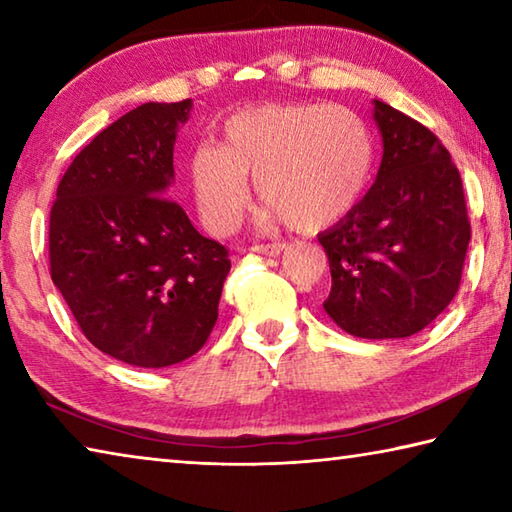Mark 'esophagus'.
Segmentation results:
<instances>
[{
    "label": "esophagus",
    "mask_w": 512,
    "mask_h": 512,
    "mask_svg": "<svg viewBox=\"0 0 512 512\" xmlns=\"http://www.w3.org/2000/svg\"><path fill=\"white\" fill-rule=\"evenodd\" d=\"M287 248L284 244H266V246H255L253 250L255 253H259V255H266V257H277L282 253V250Z\"/></svg>",
    "instance_id": "1"
}]
</instances>
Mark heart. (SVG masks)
Instances as JSON below:
<instances>
[{"mask_svg": "<svg viewBox=\"0 0 512 512\" xmlns=\"http://www.w3.org/2000/svg\"><path fill=\"white\" fill-rule=\"evenodd\" d=\"M372 162L375 144L357 110L341 103H266L225 121L219 146H198L189 158V185L214 235L237 228L250 198L248 178L266 201L259 221H289L311 232L357 205Z\"/></svg>", "mask_w": 512, "mask_h": 512, "instance_id": "heart-1", "label": "heart"}]
</instances>
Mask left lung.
Wrapping results in <instances>:
<instances>
[{
	"mask_svg": "<svg viewBox=\"0 0 512 512\" xmlns=\"http://www.w3.org/2000/svg\"><path fill=\"white\" fill-rule=\"evenodd\" d=\"M372 119L384 151L375 183L318 235L332 273L323 307L359 339H406L454 300L470 221L461 173L438 137L377 99Z\"/></svg>",
	"mask_w": 512,
	"mask_h": 512,
	"instance_id": "left-lung-1",
	"label": "left lung"
}]
</instances>
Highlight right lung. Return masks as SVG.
Instances as JSON below:
<instances>
[{
	"instance_id": "right-lung-1",
	"label": "right lung",
	"mask_w": 512,
	"mask_h": 512,
	"mask_svg": "<svg viewBox=\"0 0 512 512\" xmlns=\"http://www.w3.org/2000/svg\"><path fill=\"white\" fill-rule=\"evenodd\" d=\"M192 108L126 112L76 155L51 207V280L85 339L128 366L167 368L201 350L230 273L228 250L167 198Z\"/></svg>"
}]
</instances>
